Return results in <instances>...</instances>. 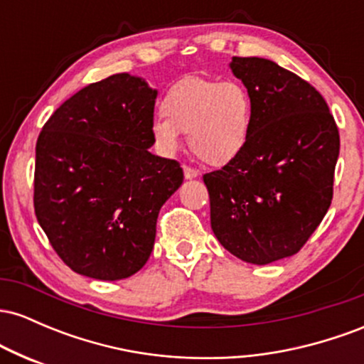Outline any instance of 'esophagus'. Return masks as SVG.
<instances>
[{"mask_svg": "<svg viewBox=\"0 0 364 364\" xmlns=\"http://www.w3.org/2000/svg\"><path fill=\"white\" fill-rule=\"evenodd\" d=\"M183 173H185V178L186 179H193V178L198 176V171L193 169V168H190V166H183Z\"/></svg>", "mask_w": 364, "mask_h": 364, "instance_id": "obj_1", "label": "esophagus"}]
</instances>
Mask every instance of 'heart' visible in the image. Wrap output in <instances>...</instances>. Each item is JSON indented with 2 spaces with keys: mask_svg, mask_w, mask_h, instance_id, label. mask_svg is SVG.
<instances>
[{
  "mask_svg": "<svg viewBox=\"0 0 364 364\" xmlns=\"http://www.w3.org/2000/svg\"><path fill=\"white\" fill-rule=\"evenodd\" d=\"M161 114L150 124L157 147L173 156L181 145V133H186L190 149L208 166L235 161L253 128V102L241 83L196 75L179 78L166 90Z\"/></svg>",
  "mask_w": 364,
  "mask_h": 364,
  "instance_id": "obj_1",
  "label": "heart"
}]
</instances>
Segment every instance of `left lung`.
Instances as JSON below:
<instances>
[{
	"mask_svg": "<svg viewBox=\"0 0 364 364\" xmlns=\"http://www.w3.org/2000/svg\"><path fill=\"white\" fill-rule=\"evenodd\" d=\"M253 102L248 145L223 169L203 174L210 225L220 245L255 265L291 257L327 214L339 129L320 92L263 58L231 61Z\"/></svg>",
	"mask_w": 364,
	"mask_h": 364,
	"instance_id": "obj_1",
	"label": "left lung"
}]
</instances>
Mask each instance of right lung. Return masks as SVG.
Wrapping results in <instances>:
<instances>
[{
	"label": "right lung",
	"mask_w": 364,
	"mask_h": 364,
	"mask_svg": "<svg viewBox=\"0 0 364 364\" xmlns=\"http://www.w3.org/2000/svg\"><path fill=\"white\" fill-rule=\"evenodd\" d=\"M156 97L141 78L111 75L78 90L43 127L36 217L73 272L119 281L152 253L159 210L183 183L178 161L149 152Z\"/></svg>",
	"instance_id": "add662e5"
}]
</instances>
